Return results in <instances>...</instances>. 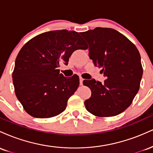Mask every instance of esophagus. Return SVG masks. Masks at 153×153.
<instances>
[{
    "mask_svg": "<svg viewBox=\"0 0 153 153\" xmlns=\"http://www.w3.org/2000/svg\"><path fill=\"white\" fill-rule=\"evenodd\" d=\"M80 85H82V82H83V78H82L81 77H80Z\"/></svg>",
    "mask_w": 153,
    "mask_h": 153,
    "instance_id": "esophagus-1",
    "label": "esophagus"
}]
</instances>
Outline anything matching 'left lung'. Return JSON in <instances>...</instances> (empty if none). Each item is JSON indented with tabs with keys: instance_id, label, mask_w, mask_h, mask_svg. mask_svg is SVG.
I'll return each instance as SVG.
<instances>
[{
	"instance_id": "left-lung-1",
	"label": "left lung",
	"mask_w": 153,
	"mask_h": 153,
	"mask_svg": "<svg viewBox=\"0 0 153 153\" xmlns=\"http://www.w3.org/2000/svg\"><path fill=\"white\" fill-rule=\"evenodd\" d=\"M80 34L88 43L89 57L106 78L103 82L83 80L91 91L85 108L97 117L118 115L130 106L140 88L143 73L140 52L115 29L96 27Z\"/></svg>"
}]
</instances>
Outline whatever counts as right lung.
Segmentation results:
<instances>
[{
  "label": "right lung",
  "instance_id": "right-lung-1",
  "mask_svg": "<svg viewBox=\"0 0 153 153\" xmlns=\"http://www.w3.org/2000/svg\"><path fill=\"white\" fill-rule=\"evenodd\" d=\"M87 48L78 32L66 29L39 34L22 47L12 78L16 96L29 115L50 118L64 111L79 78L64 77L59 62L68 65L74 51Z\"/></svg>",
  "mask_w": 153,
  "mask_h": 153
}]
</instances>
